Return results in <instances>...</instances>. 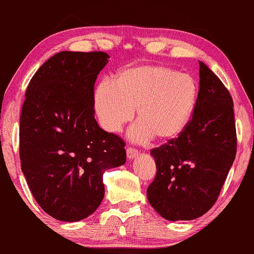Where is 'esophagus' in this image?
Instances as JSON below:
<instances>
[{"instance_id":"esophagus-1","label":"esophagus","mask_w":254,"mask_h":254,"mask_svg":"<svg viewBox=\"0 0 254 254\" xmlns=\"http://www.w3.org/2000/svg\"><path fill=\"white\" fill-rule=\"evenodd\" d=\"M137 155H138V151H137V149L131 148V147H127V156L128 160H133Z\"/></svg>"}]
</instances>
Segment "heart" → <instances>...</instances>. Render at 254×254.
<instances>
[{
    "mask_svg": "<svg viewBox=\"0 0 254 254\" xmlns=\"http://www.w3.org/2000/svg\"><path fill=\"white\" fill-rule=\"evenodd\" d=\"M199 87L191 74L163 64L124 67L112 84L101 83L94 92V110L107 132H119L133 116L138 123L130 138L145 142L176 139L193 116Z\"/></svg>",
    "mask_w": 254,
    "mask_h": 254,
    "instance_id": "1",
    "label": "heart"
}]
</instances>
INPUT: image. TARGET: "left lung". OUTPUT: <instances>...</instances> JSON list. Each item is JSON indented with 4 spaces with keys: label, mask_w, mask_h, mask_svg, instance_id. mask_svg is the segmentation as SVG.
<instances>
[{
    "label": "left lung",
    "mask_w": 254,
    "mask_h": 254,
    "mask_svg": "<svg viewBox=\"0 0 254 254\" xmlns=\"http://www.w3.org/2000/svg\"><path fill=\"white\" fill-rule=\"evenodd\" d=\"M199 96L193 116L174 140L151 151L156 176L147 199L169 221H189L212 208L233 166L234 102L219 77L199 61Z\"/></svg>",
    "instance_id": "obj_1"
}]
</instances>
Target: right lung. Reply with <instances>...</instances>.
I'll use <instances>...</instances> for the list:
<instances>
[{
	"label": "right lung",
	"instance_id": "right-lung-1",
	"mask_svg": "<svg viewBox=\"0 0 254 254\" xmlns=\"http://www.w3.org/2000/svg\"><path fill=\"white\" fill-rule=\"evenodd\" d=\"M108 59L103 52L57 53L25 93L21 170L39 206L64 222L94 213L105 195L103 173L127 161L123 139L94 119V84Z\"/></svg>",
	"mask_w": 254,
	"mask_h": 254
}]
</instances>
